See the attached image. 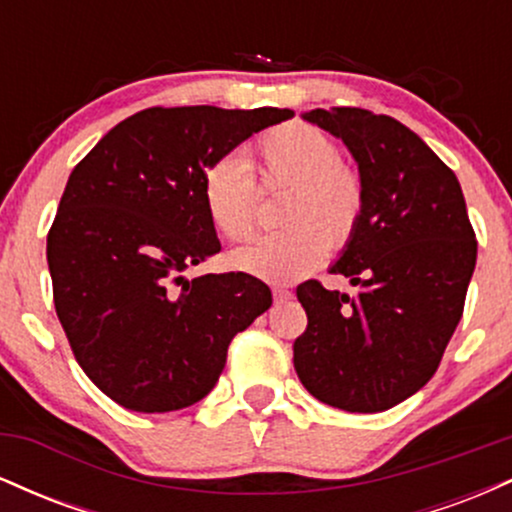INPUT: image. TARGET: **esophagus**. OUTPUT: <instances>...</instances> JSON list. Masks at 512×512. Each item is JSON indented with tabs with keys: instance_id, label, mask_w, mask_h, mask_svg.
I'll return each instance as SVG.
<instances>
[{
	"instance_id": "1",
	"label": "esophagus",
	"mask_w": 512,
	"mask_h": 512,
	"mask_svg": "<svg viewBox=\"0 0 512 512\" xmlns=\"http://www.w3.org/2000/svg\"><path fill=\"white\" fill-rule=\"evenodd\" d=\"M272 293H274V301L276 303H286L291 298V291L289 289H281V286H276Z\"/></svg>"
}]
</instances>
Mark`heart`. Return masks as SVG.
Returning a JSON list of instances; mask_svg holds the SVG:
<instances>
[{
  "instance_id": "1",
  "label": "heart",
  "mask_w": 512,
  "mask_h": 512,
  "mask_svg": "<svg viewBox=\"0 0 512 512\" xmlns=\"http://www.w3.org/2000/svg\"><path fill=\"white\" fill-rule=\"evenodd\" d=\"M264 180L289 185L284 228L252 238L228 262L238 272L293 284L320 267L334 248L356 238L368 204L366 180L327 132L308 122L269 129L255 144ZM202 199L211 223L231 240H243L257 219V178L243 156L223 154L202 173Z\"/></svg>"
}]
</instances>
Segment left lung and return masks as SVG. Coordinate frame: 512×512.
Masks as SVG:
<instances>
[{"label":"left lung","instance_id":"left-lung-1","mask_svg":"<svg viewBox=\"0 0 512 512\" xmlns=\"http://www.w3.org/2000/svg\"><path fill=\"white\" fill-rule=\"evenodd\" d=\"M349 146L368 204L334 262L354 296L310 279L296 289L308 327L293 342L305 390L330 407L375 414L433 378L464 310L477 236L455 173L397 122L363 108L310 110Z\"/></svg>","mask_w":512,"mask_h":512}]
</instances>
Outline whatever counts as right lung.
<instances>
[{
    "label": "right lung",
    "mask_w": 512,
    "mask_h": 512,
    "mask_svg": "<svg viewBox=\"0 0 512 512\" xmlns=\"http://www.w3.org/2000/svg\"><path fill=\"white\" fill-rule=\"evenodd\" d=\"M293 110L146 108L76 163L48 233L52 298L76 363L120 407L185 409L214 390L228 344L272 305L243 272L187 281L221 250L202 173Z\"/></svg>",
    "instance_id": "obj_1"
}]
</instances>
